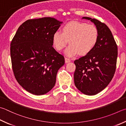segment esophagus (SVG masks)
<instances>
[{
  "instance_id": "esophagus-1",
  "label": "esophagus",
  "mask_w": 126,
  "mask_h": 126,
  "mask_svg": "<svg viewBox=\"0 0 126 126\" xmlns=\"http://www.w3.org/2000/svg\"><path fill=\"white\" fill-rule=\"evenodd\" d=\"M65 63H70L71 61V60L70 59L67 58H65Z\"/></svg>"
}]
</instances>
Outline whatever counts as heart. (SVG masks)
Returning <instances> with one entry per match:
<instances>
[{"label": "heart", "instance_id": "obj_1", "mask_svg": "<svg viewBox=\"0 0 126 126\" xmlns=\"http://www.w3.org/2000/svg\"><path fill=\"white\" fill-rule=\"evenodd\" d=\"M99 32L94 25L85 22L71 21L63 27V32L56 31L53 35V42L59 51L63 50L68 43L71 44L65 51L68 56L89 53L96 46Z\"/></svg>", "mask_w": 126, "mask_h": 126}]
</instances>
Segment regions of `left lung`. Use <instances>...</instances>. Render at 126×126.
<instances>
[{
  "label": "left lung",
  "instance_id": "8db88e82",
  "mask_svg": "<svg viewBox=\"0 0 126 126\" xmlns=\"http://www.w3.org/2000/svg\"><path fill=\"white\" fill-rule=\"evenodd\" d=\"M93 22L99 38L94 49L84 56L76 60L74 82L82 93L94 95L103 91L114 76L117 58V46L110 30L105 23L95 18L83 17Z\"/></svg>",
  "mask_w": 126,
  "mask_h": 126
}]
</instances>
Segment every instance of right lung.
<instances>
[{"label": "right lung", "mask_w": 126, "mask_h": 126, "mask_svg": "<svg viewBox=\"0 0 126 126\" xmlns=\"http://www.w3.org/2000/svg\"><path fill=\"white\" fill-rule=\"evenodd\" d=\"M63 22L53 17L28 20L16 32L10 44L16 79L30 93H47L55 84L57 72L65 63L53 47V35Z\"/></svg>", "instance_id": "add662e5"}]
</instances>
